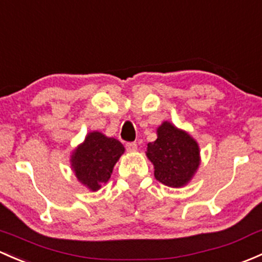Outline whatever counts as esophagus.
I'll return each mask as SVG.
<instances>
[{"mask_svg":"<svg viewBox=\"0 0 262 262\" xmlns=\"http://www.w3.org/2000/svg\"><path fill=\"white\" fill-rule=\"evenodd\" d=\"M125 148H126V150H128V152H136L137 149H138V145L136 144V143H126L125 144Z\"/></svg>","mask_w":262,"mask_h":262,"instance_id":"34e87169","label":"esophagus"}]
</instances>
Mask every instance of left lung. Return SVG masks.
I'll use <instances>...</instances> for the list:
<instances>
[{"label": "left lung", "instance_id": "1", "mask_svg": "<svg viewBox=\"0 0 262 262\" xmlns=\"http://www.w3.org/2000/svg\"><path fill=\"white\" fill-rule=\"evenodd\" d=\"M200 145L183 129L164 120L157 128V139L147 144V158L154 177L164 186L182 188L194 177L201 164Z\"/></svg>", "mask_w": 262, "mask_h": 262}]
</instances>
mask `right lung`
Listing matches in <instances>:
<instances>
[{"mask_svg":"<svg viewBox=\"0 0 262 262\" xmlns=\"http://www.w3.org/2000/svg\"><path fill=\"white\" fill-rule=\"evenodd\" d=\"M125 152L122 143L98 130L89 132L70 156L74 176L89 191L96 192L109 181L117 162Z\"/></svg>","mask_w":262,"mask_h":262,"instance_id":"right-lung-1","label":"right lung"}]
</instances>
